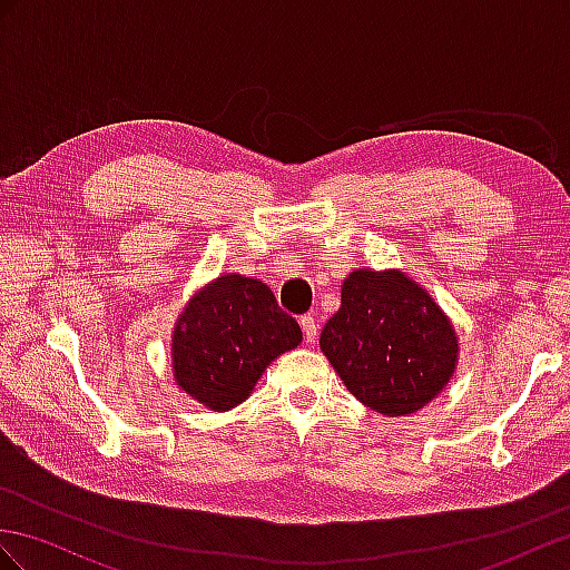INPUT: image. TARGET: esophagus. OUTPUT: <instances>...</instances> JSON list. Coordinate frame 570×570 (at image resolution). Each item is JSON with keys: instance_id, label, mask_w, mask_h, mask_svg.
Masks as SVG:
<instances>
[{"instance_id": "esophagus-1", "label": "esophagus", "mask_w": 570, "mask_h": 570, "mask_svg": "<svg viewBox=\"0 0 570 570\" xmlns=\"http://www.w3.org/2000/svg\"><path fill=\"white\" fill-rule=\"evenodd\" d=\"M301 330H303V340L308 344H313L317 340V323H315L313 315L301 317Z\"/></svg>"}]
</instances>
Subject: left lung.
Returning a JSON list of instances; mask_svg holds the SVG:
<instances>
[{
	"instance_id": "1",
	"label": "left lung",
	"mask_w": 570,
	"mask_h": 570,
	"mask_svg": "<svg viewBox=\"0 0 570 570\" xmlns=\"http://www.w3.org/2000/svg\"><path fill=\"white\" fill-rule=\"evenodd\" d=\"M320 348L352 395L387 416L412 414L445 387L458 337L424 288L400 272H354Z\"/></svg>"
}]
</instances>
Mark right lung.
Wrapping results in <instances>:
<instances>
[{"instance_id":"add662e5","label":"right lung","mask_w":570,"mask_h":570,"mask_svg":"<svg viewBox=\"0 0 570 570\" xmlns=\"http://www.w3.org/2000/svg\"><path fill=\"white\" fill-rule=\"evenodd\" d=\"M303 340L272 288L226 274L187 305L173 334V373L204 406L226 412L240 404L269 363Z\"/></svg>"}]
</instances>
